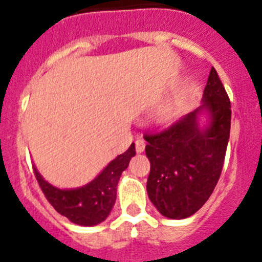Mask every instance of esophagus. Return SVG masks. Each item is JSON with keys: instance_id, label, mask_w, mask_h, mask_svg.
<instances>
[{"instance_id": "34e87169", "label": "esophagus", "mask_w": 262, "mask_h": 262, "mask_svg": "<svg viewBox=\"0 0 262 262\" xmlns=\"http://www.w3.org/2000/svg\"><path fill=\"white\" fill-rule=\"evenodd\" d=\"M135 147H136V152H138V154H142L145 148V142L143 140V139H138V140L135 142Z\"/></svg>"}]
</instances>
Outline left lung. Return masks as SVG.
<instances>
[{
    "mask_svg": "<svg viewBox=\"0 0 262 262\" xmlns=\"http://www.w3.org/2000/svg\"><path fill=\"white\" fill-rule=\"evenodd\" d=\"M202 105L168 128L144 134L145 155L151 163L148 196L169 219L191 216L209 200L216 186L231 129V102L211 68L203 90ZM209 114L201 129L198 115Z\"/></svg>",
    "mask_w": 262,
    "mask_h": 262,
    "instance_id": "left-lung-1",
    "label": "left lung"
}]
</instances>
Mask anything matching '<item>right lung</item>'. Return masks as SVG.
I'll list each match as a JSON object with an SVG mask.
<instances>
[{"mask_svg": "<svg viewBox=\"0 0 262 262\" xmlns=\"http://www.w3.org/2000/svg\"><path fill=\"white\" fill-rule=\"evenodd\" d=\"M135 144L119 155L99 173L93 181L77 189L62 190L48 184L34 166L38 184L48 202L62 216L78 226H96L102 223L110 214L115 200L120 176L135 156Z\"/></svg>", "mask_w": 262, "mask_h": 262, "instance_id": "add662e5", "label": "right lung"}]
</instances>
